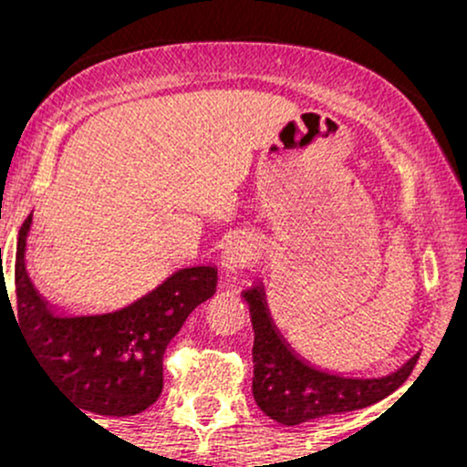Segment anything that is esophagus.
I'll use <instances>...</instances> for the list:
<instances>
[{
	"label": "esophagus",
	"mask_w": 467,
	"mask_h": 467,
	"mask_svg": "<svg viewBox=\"0 0 467 467\" xmlns=\"http://www.w3.org/2000/svg\"><path fill=\"white\" fill-rule=\"evenodd\" d=\"M250 248L252 244L244 237H234L226 244V248L222 252V270L226 275H234V272L244 267L245 261L250 259Z\"/></svg>",
	"instance_id": "esophagus-1"
}]
</instances>
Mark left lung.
<instances>
[{"instance_id":"1","label":"left lung","mask_w":467,"mask_h":467,"mask_svg":"<svg viewBox=\"0 0 467 467\" xmlns=\"http://www.w3.org/2000/svg\"><path fill=\"white\" fill-rule=\"evenodd\" d=\"M241 296L250 307V323L254 331L252 395L259 409L283 426H298L318 417L367 409L400 389L417 362L415 353L395 371L371 378L327 371L298 356L278 331L267 307L261 278L245 287Z\"/></svg>"}]
</instances>
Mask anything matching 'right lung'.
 Returning <instances> with one entry per match:
<instances>
[{"mask_svg":"<svg viewBox=\"0 0 467 467\" xmlns=\"http://www.w3.org/2000/svg\"><path fill=\"white\" fill-rule=\"evenodd\" d=\"M30 226L32 213L19 230L13 316L18 314L15 320L32 356L83 412L130 417L147 410L162 393L166 347L192 309L215 294L217 267H180L151 292L114 312L69 314L32 283L26 267Z\"/></svg>","mask_w":467,"mask_h":467,"instance_id":"right-lung-1","label":"right lung"}]
</instances>
